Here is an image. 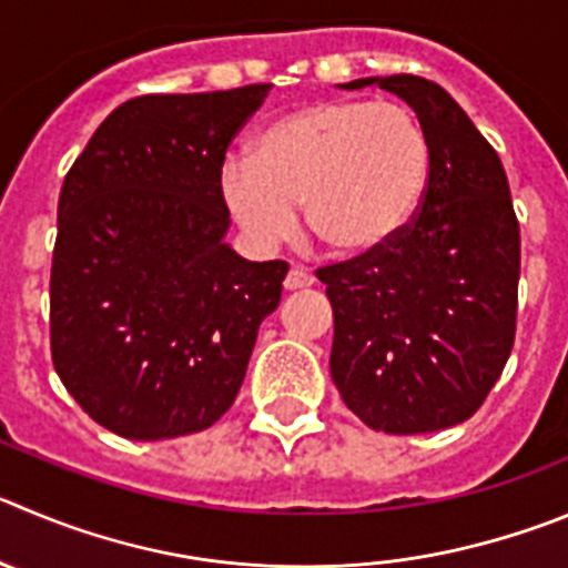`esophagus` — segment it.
<instances>
[{
    "mask_svg": "<svg viewBox=\"0 0 568 568\" xmlns=\"http://www.w3.org/2000/svg\"><path fill=\"white\" fill-rule=\"evenodd\" d=\"M285 291H302V288H311L314 285V274L308 272H300V268H291L288 274H285Z\"/></svg>",
    "mask_w": 568,
    "mask_h": 568,
    "instance_id": "34e87169",
    "label": "esophagus"
}]
</instances>
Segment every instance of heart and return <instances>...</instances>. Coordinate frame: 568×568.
<instances>
[{
    "instance_id": "heart-1",
    "label": "heart",
    "mask_w": 568,
    "mask_h": 568,
    "mask_svg": "<svg viewBox=\"0 0 568 568\" xmlns=\"http://www.w3.org/2000/svg\"><path fill=\"white\" fill-rule=\"evenodd\" d=\"M428 182V140L395 100H322L277 116L230 156L219 190L257 248H274L305 224L336 254L386 246L415 215Z\"/></svg>"
}]
</instances>
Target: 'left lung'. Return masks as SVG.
<instances>
[{
  "mask_svg": "<svg viewBox=\"0 0 568 568\" xmlns=\"http://www.w3.org/2000/svg\"><path fill=\"white\" fill-rule=\"evenodd\" d=\"M415 109L428 140L417 212L386 246L316 268L333 305L331 375L375 432L428 434L476 415L516 342L521 235L499 153L417 75L364 78Z\"/></svg>",
  "mask_w": 568,
  "mask_h": 568,
  "instance_id": "1",
  "label": "left lung"
}]
</instances>
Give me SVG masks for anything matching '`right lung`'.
<instances>
[{
	"label": "right lung",
	"mask_w": 568,
	"mask_h": 568,
	"mask_svg": "<svg viewBox=\"0 0 568 568\" xmlns=\"http://www.w3.org/2000/svg\"><path fill=\"white\" fill-rule=\"evenodd\" d=\"M268 83L142 94L105 116L63 179L50 274L52 364L83 412L125 439L210 428L246 375L285 260L224 243L219 171Z\"/></svg>",
	"instance_id": "right-lung-1"
}]
</instances>
